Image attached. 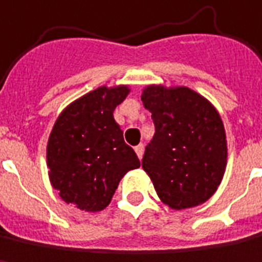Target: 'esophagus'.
I'll return each mask as SVG.
<instances>
[{
	"instance_id": "obj_1",
	"label": "esophagus",
	"mask_w": 262,
	"mask_h": 262,
	"mask_svg": "<svg viewBox=\"0 0 262 262\" xmlns=\"http://www.w3.org/2000/svg\"><path fill=\"white\" fill-rule=\"evenodd\" d=\"M134 149H135V152H137V155H138V158L141 160L142 155H144V145H142V144H138Z\"/></svg>"
}]
</instances>
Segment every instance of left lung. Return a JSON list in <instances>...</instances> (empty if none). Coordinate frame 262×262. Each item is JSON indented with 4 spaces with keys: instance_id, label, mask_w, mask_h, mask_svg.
Masks as SVG:
<instances>
[{
    "instance_id": "8db88e82",
    "label": "left lung",
    "mask_w": 262,
    "mask_h": 262,
    "mask_svg": "<svg viewBox=\"0 0 262 262\" xmlns=\"http://www.w3.org/2000/svg\"><path fill=\"white\" fill-rule=\"evenodd\" d=\"M141 101L155 125L142 168L161 203L185 210L208 201L223 181L228 160L217 108L184 85L151 84L142 90Z\"/></svg>"
}]
</instances>
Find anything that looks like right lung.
I'll return each mask as SVG.
<instances>
[{
  "instance_id": "obj_1",
  "label": "right lung",
  "mask_w": 262,
  "mask_h": 262,
  "mask_svg": "<svg viewBox=\"0 0 262 262\" xmlns=\"http://www.w3.org/2000/svg\"><path fill=\"white\" fill-rule=\"evenodd\" d=\"M128 85L98 86L68 104L47 142V168L59 198L85 212L107 208L128 171L140 167L124 142L114 110L127 98Z\"/></svg>"
}]
</instances>
